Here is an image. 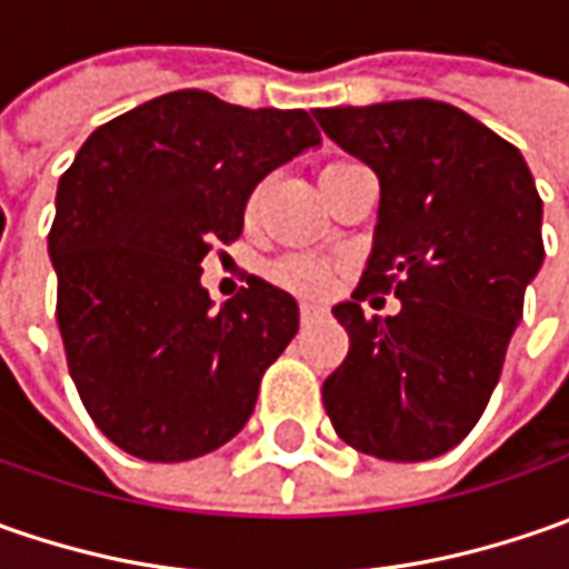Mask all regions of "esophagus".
I'll use <instances>...</instances> for the list:
<instances>
[{"label": "esophagus", "instance_id": "esophagus-1", "mask_svg": "<svg viewBox=\"0 0 569 569\" xmlns=\"http://www.w3.org/2000/svg\"><path fill=\"white\" fill-rule=\"evenodd\" d=\"M319 317H322V307H317V303H300V322H313Z\"/></svg>", "mask_w": 569, "mask_h": 569}]
</instances>
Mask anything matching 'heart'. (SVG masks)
<instances>
[{"label":"heart","instance_id":"b5f03b06","mask_svg":"<svg viewBox=\"0 0 569 569\" xmlns=\"http://www.w3.org/2000/svg\"><path fill=\"white\" fill-rule=\"evenodd\" d=\"M256 199H259V189L250 192L247 199V214H252L256 208ZM269 278L274 284L288 288V291H297V295H322L332 281V269L317 259V256H303V252H295V256H281L278 262L269 266Z\"/></svg>","mask_w":569,"mask_h":569}]
</instances>
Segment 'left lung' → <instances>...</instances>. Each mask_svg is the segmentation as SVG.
<instances>
[{"label":"left lung","instance_id":"left-lung-1","mask_svg":"<svg viewBox=\"0 0 569 569\" xmlns=\"http://www.w3.org/2000/svg\"><path fill=\"white\" fill-rule=\"evenodd\" d=\"M329 139L380 177L373 256L332 313L348 355L322 382L326 415L348 447L425 462L478 425L526 284L545 259L541 199L519 148L443 100L313 110ZM396 293V318L363 299Z\"/></svg>","mask_w":569,"mask_h":569}]
</instances>
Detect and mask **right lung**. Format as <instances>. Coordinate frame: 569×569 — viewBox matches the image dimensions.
I'll return each instance as SVG.
<instances>
[{
    "label": "right lung",
    "instance_id": "add662e5",
    "mask_svg": "<svg viewBox=\"0 0 569 569\" xmlns=\"http://www.w3.org/2000/svg\"><path fill=\"white\" fill-rule=\"evenodd\" d=\"M310 144L307 110L187 88L103 122L59 177L56 326L84 411L122 452L187 462L250 421L297 303L250 278L214 310L199 262L240 237L256 183Z\"/></svg>",
    "mask_w": 569,
    "mask_h": 569
}]
</instances>
